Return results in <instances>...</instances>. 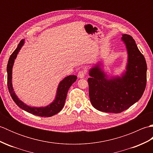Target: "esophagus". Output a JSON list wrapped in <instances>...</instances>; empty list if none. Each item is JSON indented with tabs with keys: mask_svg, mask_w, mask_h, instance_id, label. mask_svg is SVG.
<instances>
[{
	"mask_svg": "<svg viewBox=\"0 0 153 153\" xmlns=\"http://www.w3.org/2000/svg\"><path fill=\"white\" fill-rule=\"evenodd\" d=\"M86 74V71L85 70H80L78 74H77V76H78L79 78H83L84 76H85Z\"/></svg>",
	"mask_w": 153,
	"mask_h": 153,
	"instance_id": "1",
	"label": "esophagus"
}]
</instances>
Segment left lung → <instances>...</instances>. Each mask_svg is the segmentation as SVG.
I'll use <instances>...</instances> for the list:
<instances>
[{
  "label": "left lung",
  "mask_w": 153,
  "mask_h": 153,
  "mask_svg": "<svg viewBox=\"0 0 153 153\" xmlns=\"http://www.w3.org/2000/svg\"><path fill=\"white\" fill-rule=\"evenodd\" d=\"M128 52L124 73L110 77L97 64L91 68L88 78L89 95L93 106L101 112L120 113L141 99L147 83V63L130 35H122Z\"/></svg>",
  "instance_id": "left-lung-1"
}]
</instances>
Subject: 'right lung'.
I'll use <instances>...</instances> for the list:
<instances>
[{
    "mask_svg": "<svg viewBox=\"0 0 153 153\" xmlns=\"http://www.w3.org/2000/svg\"><path fill=\"white\" fill-rule=\"evenodd\" d=\"M24 44V39L19 42L17 48L10 55L8 60L7 69L6 70H7V84L10 94L13 100L15 102L16 105L20 108L25 110V111L32 114L33 115L41 117H51L52 116H54L63 108L68 89L76 81L77 76H74V75L68 76L61 81L57 88L56 95L55 97V99L50 105L45 107H31L27 105L26 104L23 102L21 100H19L17 95H16V93L14 91V89H13L12 83V67L14 63V60L16 59L19 51H20Z\"/></svg>",
    "mask_w": 153,
    "mask_h": 153,
    "instance_id": "obj_1",
    "label": "right lung"
}]
</instances>
